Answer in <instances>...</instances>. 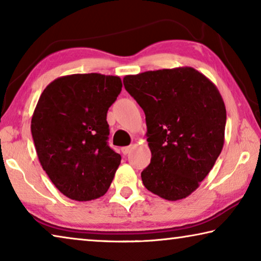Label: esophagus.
<instances>
[{
	"instance_id": "34e87169",
	"label": "esophagus",
	"mask_w": 261,
	"mask_h": 261,
	"mask_svg": "<svg viewBox=\"0 0 261 261\" xmlns=\"http://www.w3.org/2000/svg\"><path fill=\"white\" fill-rule=\"evenodd\" d=\"M132 149V146L130 145V146H125V147H122V153L124 154V155H126V154H129L131 152Z\"/></svg>"
}]
</instances>
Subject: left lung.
Wrapping results in <instances>:
<instances>
[{
    "mask_svg": "<svg viewBox=\"0 0 261 261\" xmlns=\"http://www.w3.org/2000/svg\"><path fill=\"white\" fill-rule=\"evenodd\" d=\"M146 116L152 158L141 179L166 200L184 199L199 188L224 144L227 112L213 83L191 67L123 78Z\"/></svg>",
    "mask_w": 261,
    "mask_h": 261,
    "instance_id": "1",
    "label": "left lung"
}]
</instances>
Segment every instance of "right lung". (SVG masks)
I'll return each instance as SVG.
<instances>
[{
    "label": "right lung",
    "mask_w": 261,
    "mask_h": 261,
    "mask_svg": "<svg viewBox=\"0 0 261 261\" xmlns=\"http://www.w3.org/2000/svg\"><path fill=\"white\" fill-rule=\"evenodd\" d=\"M121 91L117 76L74 73L53 81L39 98L31 121L39 161L70 199H96L113 182L121 155L107 144V112Z\"/></svg>",
    "instance_id": "add662e5"
}]
</instances>
